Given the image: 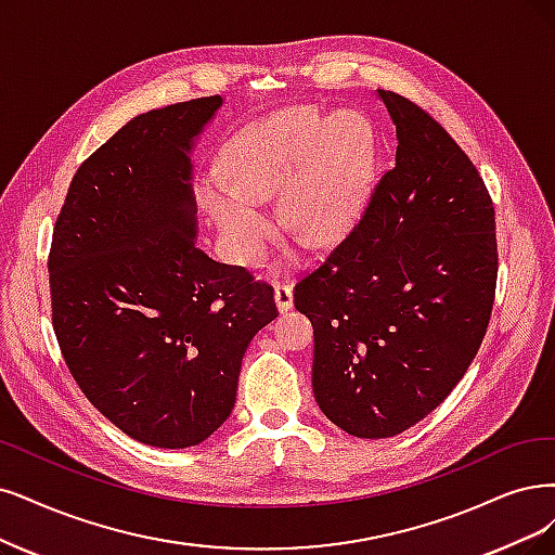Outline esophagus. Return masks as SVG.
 <instances>
[{"instance_id":"1","label":"esophagus","mask_w":555,"mask_h":555,"mask_svg":"<svg viewBox=\"0 0 555 555\" xmlns=\"http://www.w3.org/2000/svg\"><path fill=\"white\" fill-rule=\"evenodd\" d=\"M274 301L279 313H288L293 309V288L291 285H274Z\"/></svg>"}]
</instances>
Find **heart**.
I'll return each instance as SVG.
<instances>
[{"label":"heart","mask_w":555,"mask_h":555,"mask_svg":"<svg viewBox=\"0 0 555 555\" xmlns=\"http://www.w3.org/2000/svg\"><path fill=\"white\" fill-rule=\"evenodd\" d=\"M373 134L357 114L295 109L244 130L223 159L225 184H205L203 205L240 262L267 237L258 201L281 196V219L311 246L352 231L371 190Z\"/></svg>","instance_id":"obj_1"}]
</instances>
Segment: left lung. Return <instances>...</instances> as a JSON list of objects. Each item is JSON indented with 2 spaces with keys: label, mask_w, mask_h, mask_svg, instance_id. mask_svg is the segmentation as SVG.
<instances>
[{
  "label": "left lung",
  "mask_w": 555,
  "mask_h": 555,
  "mask_svg": "<svg viewBox=\"0 0 555 555\" xmlns=\"http://www.w3.org/2000/svg\"><path fill=\"white\" fill-rule=\"evenodd\" d=\"M396 126L357 229L301 279L313 393L359 439L396 437L437 409L474 361L494 306V205L474 162L412 100L377 89Z\"/></svg>",
  "instance_id": "1"
}]
</instances>
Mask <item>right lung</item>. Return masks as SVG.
Returning a JSON list of instances; mask_svg holds the SVG:
<instances>
[{
  "label": "right lung",
  "instance_id": "right-lung-1",
  "mask_svg": "<svg viewBox=\"0 0 555 555\" xmlns=\"http://www.w3.org/2000/svg\"><path fill=\"white\" fill-rule=\"evenodd\" d=\"M221 95L151 109L77 169L50 251L52 322L98 412L153 448L208 439L242 357L279 313L272 285L198 249L192 153Z\"/></svg>",
  "mask_w": 555,
  "mask_h": 555
}]
</instances>
